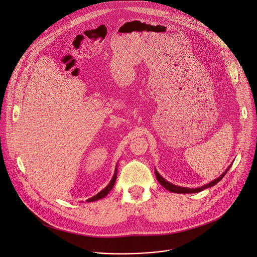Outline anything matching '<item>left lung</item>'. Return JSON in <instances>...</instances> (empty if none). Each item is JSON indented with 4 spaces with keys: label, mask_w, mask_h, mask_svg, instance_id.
<instances>
[{
    "label": "left lung",
    "mask_w": 257,
    "mask_h": 257,
    "mask_svg": "<svg viewBox=\"0 0 257 257\" xmlns=\"http://www.w3.org/2000/svg\"><path fill=\"white\" fill-rule=\"evenodd\" d=\"M230 167H231V165H230V166L228 167V169H227L225 172H223V174H222L220 177H218L217 179H215V180L209 182L208 184H204V185H202V186H200V187H197V188H188V187H181V186L174 185V184H172V183L166 181V180L159 174V172H158L156 169H155V175H156V177H157L159 183H160L163 187H165L167 190H169V191H171V192H175V193H194V192H199V191H201V190H203V189L212 187V186H214L215 184H217V183L226 175V173H227V171L230 169Z\"/></svg>",
    "instance_id": "1"
}]
</instances>
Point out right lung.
Returning a JSON list of instances; mask_svg holds the SVG:
<instances>
[{
    "label": "right lung",
    "mask_w": 257,
    "mask_h": 257,
    "mask_svg": "<svg viewBox=\"0 0 257 257\" xmlns=\"http://www.w3.org/2000/svg\"><path fill=\"white\" fill-rule=\"evenodd\" d=\"M116 166H117V165H116ZM116 177H117V167L115 168V172H114V174H113V176H112V179H111L110 182L108 183V185H107L105 188L102 189L100 192H98L96 195L92 196L91 198H89V199H87V200H88V201H95V200L101 199V198H103L104 196H106V195L108 194V192L112 189V187H113V185H114V183H115Z\"/></svg>",
    "instance_id": "right-lung-1"
}]
</instances>
